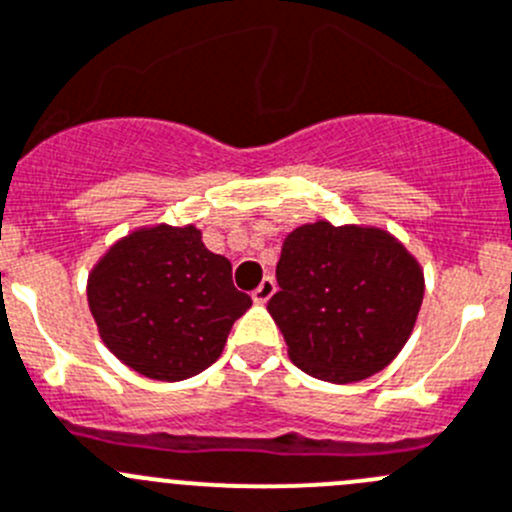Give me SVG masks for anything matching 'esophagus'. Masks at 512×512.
Here are the masks:
<instances>
[{"instance_id": "1", "label": "esophagus", "mask_w": 512, "mask_h": 512, "mask_svg": "<svg viewBox=\"0 0 512 512\" xmlns=\"http://www.w3.org/2000/svg\"><path fill=\"white\" fill-rule=\"evenodd\" d=\"M275 290H277L275 280H272V277L267 275L265 280H262L260 285L255 287V292H252V300H255V302H267L272 295H275Z\"/></svg>"}]
</instances>
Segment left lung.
Listing matches in <instances>:
<instances>
[{"label":"left lung","mask_w":512,"mask_h":512,"mask_svg":"<svg viewBox=\"0 0 512 512\" xmlns=\"http://www.w3.org/2000/svg\"><path fill=\"white\" fill-rule=\"evenodd\" d=\"M280 290L267 310L290 360L327 382H355L382 370L413 332L423 272L388 232L302 225L277 262Z\"/></svg>","instance_id":"8db88e82"}]
</instances>
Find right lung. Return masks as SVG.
Listing matches in <instances>:
<instances>
[{
	"label": "right lung",
	"instance_id": "right-lung-1",
	"mask_svg": "<svg viewBox=\"0 0 512 512\" xmlns=\"http://www.w3.org/2000/svg\"><path fill=\"white\" fill-rule=\"evenodd\" d=\"M89 310L104 345L152 380H187L220 357L252 305L232 265L195 227H150L109 247L89 275Z\"/></svg>",
	"mask_w": 512,
	"mask_h": 512
}]
</instances>
